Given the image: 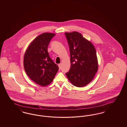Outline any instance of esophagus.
Returning a JSON list of instances; mask_svg holds the SVG:
<instances>
[{
  "label": "esophagus",
  "instance_id": "1",
  "mask_svg": "<svg viewBox=\"0 0 127 127\" xmlns=\"http://www.w3.org/2000/svg\"><path fill=\"white\" fill-rule=\"evenodd\" d=\"M58 66H59V68L61 69V64H59L58 65Z\"/></svg>",
  "mask_w": 127,
  "mask_h": 127
}]
</instances>
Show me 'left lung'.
<instances>
[{"instance_id":"1","label":"left lung","mask_w":127,"mask_h":127,"mask_svg":"<svg viewBox=\"0 0 127 127\" xmlns=\"http://www.w3.org/2000/svg\"><path fill=\"white\" fill-rule=\"evenodd\" d=\"M70 55L71 66L66 73L74 86L82 87L90 83L98 69L96 51L93 44L78 32L65 33Z\"/></svg>"}]
</instances>
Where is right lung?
<instances>
[{"label":"right lung","instance_id":"add662e5","mask_svg":"<svg viewBox=\"0 0 127 127\" xmlns=\"http://www.w3.org/2000/svg\"><path fill=\"white\" fill-rule=\"evenodd\" d=\"M56 34L44 33L37 36L26 50L24 67L28 76L42 86L49 84L59 70V66L49 56L48 48Z\"/></svg>","mask_w":127,"mask_h":127}]
</instances>
